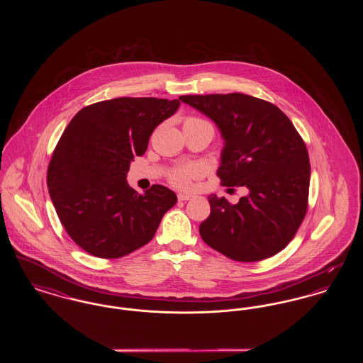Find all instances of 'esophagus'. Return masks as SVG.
I'll return each instance as SVG.
<instances>
[{
  "label": "esophagus",
  "instance_id": "1",
  "mask_svg": "<svg viewBox=\"0 0 363 363\" xmlns=\"http://www.w3.org/2000/svg\"><path fill=\"white\" fill-rule=\"evenodd\" d=\"M191 199H193L191 194H185V193H179L178 194V200L179 201H188V200H191Z\"/></svg>",
  "mask_w": 363,
  "mask_h": 363
}]
</instances>
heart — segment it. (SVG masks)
<instances>
[{
  "instance_id": "obj_1",
  "label": "heart",
  "mask_w": 363,
  "mask_h": 363,
  "mask_svg": "<svg viewBox=\"0 0 363 363\" xmlns=\"http://www.w3.org/2000/svg\"><path fill=\"white\" fill-rule=\"evenodd\" d=\"M197 125L212 126L209 122L201 120L199 117H186L184 121V126H197ZM200 175H201V170L197 166L188 164V166H181V167L174 169L173 172L170 173L169 179L174 186H177L179 189H188L191 186V181L199 178Z\"/></svg>"
}]
</instances>
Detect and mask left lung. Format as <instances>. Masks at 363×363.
<instances>
[{
	"mask_svg": "<svg viewBox=\"0 0 363 363\" xmlns=\"http://www.w3.org/2000/svg\"><path fill=\"white\" fill-rule=\"evenodd\" d=\"M179 99L222 133V185L249 190L237 204L208 196L211 213L199 228L203 241L242 262L275 256L293 240L308 211L309 154L293 122L275 104L238 92Z\"/></svg>",
	"mask_w": 363,
	"mask_h": 363,
	"instance_id": "8db88e82",
	"label": "left lung"
}]
</instances>
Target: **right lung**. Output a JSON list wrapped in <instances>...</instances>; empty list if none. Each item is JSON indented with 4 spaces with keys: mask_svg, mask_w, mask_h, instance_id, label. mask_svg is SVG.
<instances>
[{
    "mask_svg": "<svg viewBox=\"0 0 363 363\" xmlns=\"http://www.w3.org/2000/svg\"><path fill=\"white\" fill-rule=\"evenodd\" d=\"M179 101L116 98L82 108L60 138L48 169L57 215L86 253L118 259L151 241L163 215L175 206L173 190L152 185L138 194L126 182L156 126Z\"/></svg>",
    "mask_w": 363,
    "mask_h": 363,
    "instance_id": "right-lung-1",
    "label": "right lung"
}]
</instances>
